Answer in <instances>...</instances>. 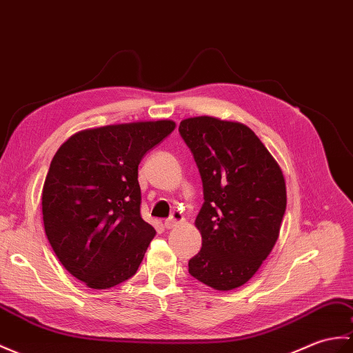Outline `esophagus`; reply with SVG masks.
<instances>
[{
	"mask_svg": "<svg viewBox=\"0 0 353 353\" xmlns=\"http://www.w3.org/2000/svg\"><path fill=\"white\" fill-rule=\"evenodd\" d=\"M183 223V216H182V214H180V212H173V215H171L168 219H165V223H163V227L165 228H174V227H177L179 224H182Z\"/></svg>",
	"mask_w": 353,
	"mask_h": 353,
	"instance_id": "obj_1",
	"label": "esophagus"
}]
</instances>
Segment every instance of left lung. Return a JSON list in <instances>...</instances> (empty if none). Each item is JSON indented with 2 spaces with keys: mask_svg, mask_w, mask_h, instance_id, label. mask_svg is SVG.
Returning a JSON list of instances; mask_svg holds the SVG:
<instances>
[{
  "mask_svg": "<svg viewBox=\"0 0 353 353\" xmlns=\"http://www.w3.org/2000/svg\"><path fill=\"white\" fill-rule=\"evenodd\" d=\"M180 137L199 167L204 203L195 218L201 250L188 266L215 290L241 288L280 234L288 204L283 171L252 130L237 121L191 117Z\"/></svg>",
  "mask_w": 353,
  "mask_h": 353,
  "instance_id": "1",
  "label": "left lung"
}]
</instances>
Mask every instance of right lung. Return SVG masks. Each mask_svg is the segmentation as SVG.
I'll list each match as a JSON object with an SVG mask.
<instances>
[{
	"instance_id": "add662e5",
	"label": "right lung",
	"mask_w": 353,
	"mask_h": 353,
	"mask_svg": "<svg viewBox=\"0 0 353 353\" xmlns=\"http://www.w3.org/2000/svg\"><path fill=\"white\" fill-rule=\"evenodd\" d=\"M171 120L85 129L63 143L42 192L45 233L61 265L90 289L135 275L154 228L139 214L138 165Z\"/></svg>"
}]
</instances>
